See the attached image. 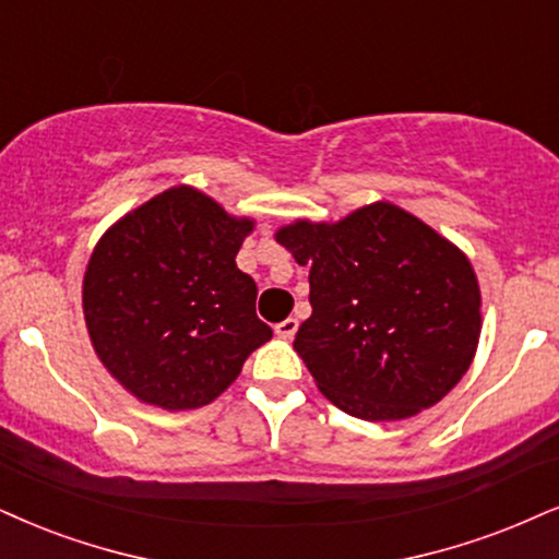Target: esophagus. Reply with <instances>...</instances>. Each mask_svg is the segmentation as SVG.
Wrapping results in <instances>:
<instances>
[{
  "instance_id": "obj_1",
  "label": "esophagus",
  "mask_w": 559,
  "mask_h": 559,
  "mask_svg": "<svg viewBox=\"0 0 559 559\" xmlns=\"http://www.w3.org/2000/svg\"><path fill=\"white\" fill-rule=\"evenodd\" d=\"M295 332H298V319H285L274 326V334H277L280 340H287V342L293 340Z\"/></svg>"
}]
</instances>
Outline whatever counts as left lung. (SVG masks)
<instances>
[{"label":"left lung","instance_id":"obj_1","mask_svg":"<svg viewBox=\"0 0 559 559\" xmlns=\"http://www.w3.org/2000/svg\"><path fill=\"white\" fill-rule=\"evenodd\" d=\"M311 269V319L295 353L323 396L368 423L415 417L464 378L481 334V293L456 243L391 202L336 223L274 233Z\"/></svg>","mask_w":559,"mask_h":559}]
</instances>
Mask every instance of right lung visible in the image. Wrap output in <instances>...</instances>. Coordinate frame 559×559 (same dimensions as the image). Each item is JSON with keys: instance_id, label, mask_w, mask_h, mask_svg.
Wrapping results in <instances>:
<instances>
[{"instance_id": "right-lung-1", "label": "right lung", "mask_w": 559, "mask_h": 559, "mask_svg": "<svg viewBox=\"0 0 559 559\" xmlns=\"http://www.w3.org/2000/svg\"><path fill=\"white\" fill-rule=\"evenodd\" d=\"M253 225L181 183L95 243L82 280L90 342L142 404L183 412L215 402L272 340L257 316V282L236 264Z\"/></svg>"}]
</instances>
